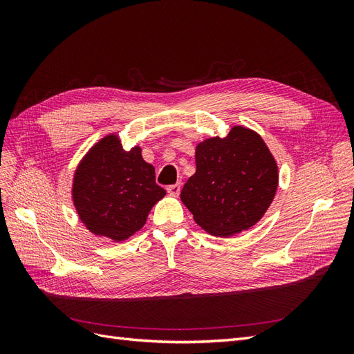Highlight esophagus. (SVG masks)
Wrapping results in <instances>:
<instances>
[{
  "label": "esophagus",
  "instance_id": "1",
  "mask_svg": "<svg viewBox=\"0 0 354 354\" xmlns=\"http://www.w3.org/2000/svg\"><path fill=\"white\" fill-rule=\"evenodd\" d=\"M180 190H181V185L180 183L167 187V192H168L171 196H178L180 195Z\"/></svg>",
  "mask_w": 354,
  "mask_h": 354
}]
</instances>
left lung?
<instances>
[{
  "label": "left lung",
  "mask_w": 354,
  "mask_h": 354,
  "mask_svg": "<svg viewBox=\"0 0 354 354\" xmlns=\"http://www.w3.org/2000/svg\"><path fill=\"white\" fill-rule=\"evenodd\" d=\"M195 160L196 173L180 198L203 230L229 238L260 221L274 198L279 176L259 134L233 127L227 137L199 143Z\"/></svg>",
  "instance_id": "8db88e82"
}]
</instances>
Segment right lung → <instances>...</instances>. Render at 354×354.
<instances>
[{
	"label": "right lung",
	"mask_w": 354,
	"mask_h": 354,
	"mask_svg": "<svg viewBox=\"0 0 354 354\" xmlns=\"http://www.w3.org/2000/svg\"><path fill=\"white\" fill-rule=\"evenodd\" d=\"M165 194L156 185L155 168L142 158V149L125 151L116 134L95 143L73 176L72 199L84 226L115 242L140 230Z\"/></svg>",
	"instance_id": "right-lung-1"
}]
</instances>
